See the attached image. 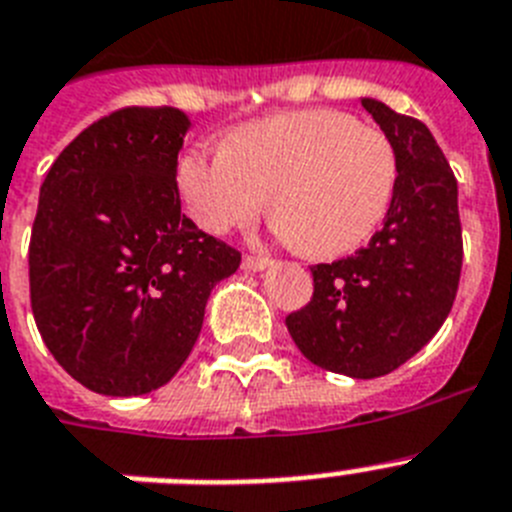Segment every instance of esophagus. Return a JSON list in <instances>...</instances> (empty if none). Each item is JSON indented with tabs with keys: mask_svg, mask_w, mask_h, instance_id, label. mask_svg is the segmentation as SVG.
I'll list each match as a JSON object with an SVG mask.
<instances>
[{
	"mask_svg": "<svg viewBox=\"0 0 512 512\" xmlns=\"http://www.w3.org/2000/svg\"><path fill=\"white\" fill-rule=\"evenodd\" d=\"M266 266H272V259H269V256H253V253L243 256V269H246V272H261Z\"/></svg>",
	"mask_w": 512,
	"mask_h": 512,
	"instance_id": "34e87169",
	"label": "esophagus"
}]
</instances>
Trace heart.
<instances>
[{"label": "heart", "mask_w": 512, "mask_h": 512, "mask_svg": "<svg viewBox=\"0 0 512 512\" xmlns=\"http://www.w3.org/2000/svg\"><path fill=\"white\" fill-rule=\"evenodd\" d=\"M396 150L381 129L339 111H298L240 126L225 150L189 147L176 186L204 230L227 233L272 217L285 238L316 259L360 248L391 207Z\"/></svg>", "instance_id": "b5f03b06"}]
</instances>
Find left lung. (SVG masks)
Returning a JSON list of instances; mask_svg holds the SVG:
<instances>
[{"label": "left lung", "instance_id": "1", "mask_svg": "<svg viewBox=\"0 0 512 512\" xmlns=\"http://www.w3.org/2000/svg\"><path fill=\"white\" fill-rule=\"evenodd\" d=\"M396 150L386 222L355 256L310 266L313 298L285 318L313 365L349 378H381L414 357L448 318L464 240L458 183L422 121L362 100Z\"/></svg>", "mask_w": 512, "mask_h": 512}]
</instances>
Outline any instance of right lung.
I'll return each instance as SVG.
<instances>
[{
  "mask_svg": "<svg viewBox=\"0 0 512 512\" xmlns=\"http://www.w3.org/2000/svg\"><path fill=\"white\" fill-rule=\"evenodd\" d=\"M178 108H121L61 150L30 233V308L61 368L103 396L178 373L240 251L181 214Z\"/></svg>",
  "mask_w": 512,
  "mask_h": 512,
  "instance_id": "add662e5",
  "label": "right lung"
}]
</instances>
